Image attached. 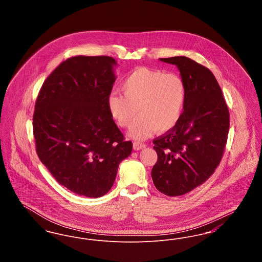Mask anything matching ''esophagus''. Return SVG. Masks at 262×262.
Returning a JSON list of instances; mask_svg holds the SVG:
<instances>
[{
  "instance_id": "esophagus-1",
  "label": "esophagus",
  "mask_w": 262,
  "mask_h": 262,
  "mask_svg": "<svg viewBox=\"0 0 262 262\" xmlns=\"http://www.w3.org/2000/svg\"><path fill=\"white\" fill-rule=\"evenodd\" d=\"M146 145L144 144V143H142V142H138V141H135L134 142V149L135 150H139L142 149V148H144Z\"/></svg>"
}]
</instances>
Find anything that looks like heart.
Segmentation results:
<instances>
[{
	"instance_id": "1",
	"label": "heart",
	"mask_w": 262,
	"mask_h": 262,
	"mask_svg": "<svg viewBox=\"0 0 262 262\" xmlns=\"http://www.w3.org/2000/svg\"><path fill=\"white\" fill-rule=\"evenodd\" d=\"M121 90L108 97V110L121 127L133 125L129 136L144 139L154 130L165 133L181 120L187 101V86L177 74L137 68L121 83Z\"/></svg>"
}]
</instances>
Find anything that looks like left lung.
I'll return each instance as SVG.
<instances>
[{"label":"left lung","mask_w":262,"mask_h":262,"mask_svg":"<svg viewBox=\"0 0 262 262\" xmlns=\"http://www.w3.org/2000/svg\"><path fill=\"white\" fill-rule=\"evenodd\" d=\"M160 60L178 67L187 86V101L179 123L153 140L158 159L151 177L160 192L178 196L206 182L220 164L230 115L210 70L184 56Z\"/></svg>","instance_id":"obj_1"}]
</instances>
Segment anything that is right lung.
I'll return each instance as SVG.
<instances>
[{
	"mask_svg": "<svg viewBox=\"0 0 262 262\" xmlns=\"http://www.w3.org/2000/svg\"><path fill=\"white\" fill-rule=\"evenodd\" d=\"M116 64L108 56L69 58L46 78L35 102L38 157L60 185L78 195L106 194L133 150L108 110Z\"/></svg>",
	"mask_w": 262,
	"mask_h": 262,
	"instance_id": "right-lung-1",
	"label": "right lung"
}]
</instances>
